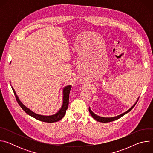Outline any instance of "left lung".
I'll list each match as a JSON object with an SVG mask.
<instances>
[{"mask_svg": "<svg viewBox=\"0 0 153 153\" xmlns=\"http://www.w3.org/2000/svg\"><path fill=\"white\" fill-rule=\"evenodd\" d=\"M137 101H138V99H137ZM137 101L136 102V103H135L131 108L130 109H129V110H128V111H126V112L122 113V114H120V115H119V116H116V117H100V116H97L96 114H95L94 113H93V112L91 111L90 108H89V111H90V114L91 115V116H92L96 120H97V121H98V122H103V123L110 122H113V121H114V120H117L118 119L120 118L121 117H122V116H124L125 114H127L128 113H129V112L135 106V105H136V104L137 103Z\"/></svg>", "mask_w": 153, "mask_h": 153, "instance_id": "1", "label": "left lung"}]
</instances>
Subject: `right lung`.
Here are the masks:
<instances>
[{
  "mask_svg": "<svg viewBox=\"0 0 153 153\" xmlns=\"http://www.w3.org/2000/svg\"><path fill=\"white\" fill-rule=\"evenodd\" d=\"M13 91L14 92V94L15 95L16 100L20 106L22 108V109L28 115L31 116V117L42 121L44 122H48V123H53V122H56L60 120H61L65 116V113H66V111L68 109V103H69V95L70 93V90L71 89V86L69 85L66 87H65L63 89V105L62 108H60V110L55 114L52 115V116H42V115H39L37 114H36L31 111L30 109L27 108L25 106H24L22 103L20 102L19 100L18 97L17 96L15 91L14 90L13 88L12 87Z\"/></svg>",
  "mask_w": 153,
  "mask_h": 153,
  "instance_id": "obj_1",
  "label": "right lung"
}]
</instances>
